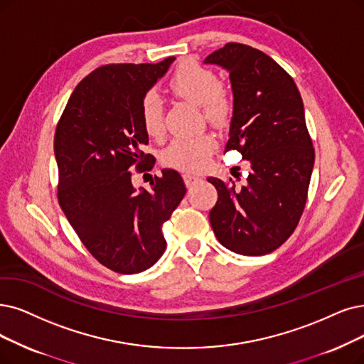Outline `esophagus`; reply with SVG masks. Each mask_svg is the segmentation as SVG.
Instances as JSON below:
<instances>
[{
  "label": "esophagus",
  "instance_id": "34e87169",
  "mask_svg": "<svg viewBox=\"0 0 364 364\" xmlns=\"http://www.w3.org/2000/svg\"><path fill=\"white\" fill-rule=\"evenodd\" d=\"M183 181L186 186H191L198 181V176H196V174H183Z\"/></svg>",
  "mask_w": 364,
  "mask_h": 364
}]
</instances>
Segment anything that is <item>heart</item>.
I'll return each instance as SVG.
<instances>
[{
  "label": "heart",
  "instance_id": "b5f03b06",
  "mask_svg": "<svg viewBox=\"0 0 364 364\" xmlns=\"http://www.w3.org/2000/svg\"><path fill=\"white\" fill-rule=\"evenodd\" d=\"M171 91L201 106L203 114L212 124L221 125L228 121L232 112L230 92L220 85L215 73L197 63H183L170 80ZM141 125L151 137H158L163 132V100L155 91L144 94L140 101ZM216 149V139L209 133L190 137L173 139L163 151V163L168 167L196 171L206 167Z\"/></svg>",
  "mask_w": 364,
  "mask_h": 364
}]
</instances>
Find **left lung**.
<instances>
[{
  "label": "left lung",
  "mask_w": 364,
  "mask_h": 364,
  "mask_svg": "<svg viewBox=\"0 0 364 364\" xmlns=\"http://www.w3.org/2000/svg\"><path fill=\"white\" fill-rule=\"evenodd\" d=\"M205 64L230 73L232 116L225 152L239 151L251 166L239 188L208 178L218 191L210 225L232 252H273L300 221L315 161L300 92L278 63L240 43H227Z\"/></svg>",
  "instance_id": "left-lung-1"
}]
</instances>
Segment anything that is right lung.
I'll list each match as a JSON object with an SVG mask.
<instances>
[{
	"mask_svg": "<svg viewBox=\"0 0 364 364\" xmlns=\"http://www.w3.org/2000/svg\"><path fill=\"white\" fill-rule=\"evenodd\" d=\"M174 56L158 64H109L90 73L73 91L55 133L60 173L58 201L94 258L132 274L154 266L166 251L163 224L186 188L164 168L152 190L133 186V170L149 168L152 155L140 119V101Z\"/></svg>",
	"mask_w": 364,
	"mask_h": 364,
	"instance_id": "right-lung-1",
	"label": "right lung"
}]
</instances>
